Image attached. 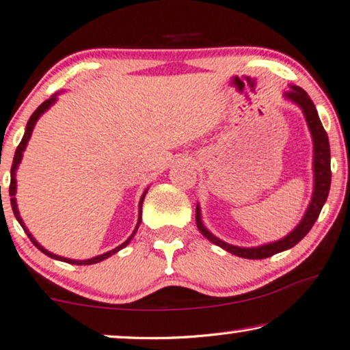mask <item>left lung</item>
<instances>
[{
	"mask_svg": "<svg viewBox=\"0 0 350 350\" xmlns=\"http://www.w3.org/2000/svg\"><path fill=\"white\" fill-rule=\"evenodd\" d=\"M284 98L287 100H292L293 104H297L298 107L303 110L308 128H310V133L312 135V144H314V159H312L314 191L311 197V204L308 206V210L305 213V216H303V219L300 221V224H298L291 234L278 241L267 243V245L256 246V247H240V246L229 245V243L222 241L217 237L213 235L211 232L204 226V222H202L199 205H197L196 208V224H197V229L200 230V234L204 235L206 240L215 243L216 246L229 251L230 254L243 257V259H265V257H271L273 254H278V252L281 251L291 250V247L295 246L298 241H301L303 237L311 230L314 222L317 221L319 215H321L322 206L325 204L328 197V191H330V183H332L330 144H328V135L325 133V129H323L321 120H319L316 105H314L306 91L300 87H295V85H291V90L286 91Z\"/></svg>",
	"mask_w": 350,
	"mask_h": 350,
	"instance_id": "obj_1",
	"label": "left lung"
}]
</instances>
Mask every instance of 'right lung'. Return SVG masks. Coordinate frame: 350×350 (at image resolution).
Listing matches in <instances>:
<instances>
[{
    "instance_id": "obj_1",
    "label": "right lung",
    "mask_w": 350,
    "mask_h": 350,
    "mask_svg": "<svg viewBox=\"0 0 350 350\" xmlns=\"http://www.w3.org/2000/svg\"><path fill=\"white\" fill-rule=\"evenodd\" d=\"M55 100H57V94H53L52 98H50V99L44 100V103L40 104L36 110H34V113H33L31 116H29V120H28V123H27V129H25L23 139H22V142H20V144H18L17 150H15L14 161H12V167H11V185H9V196H11V205H12V211H14L15 217H17V221L20 222V226L23 227L25 234L28 235V238H29V240H31L33 245L36 246L39 251H42L45 256L52 257V259H57V260H63V262L72 263V265H91V263H98V262H100V260L107 259V257L113 256L115 252H118L120 250H123L124 246H128V245H129V241L133 240V237L135 235V232H137V229H139V224H140V219H142V204H144V199H145L146 191H148V189H146V191L144 192V194H142V197H140V202H139V222H137V226H135V229H134V232H133V235H131V237L128 238V240H126L124 243H121V245H120L118 247H115V250L109 251V252H104V254H100V256L91 257V259H87V260H72V259H66V257H62V256L53 254V252H50V251L45 250V247L40 246L39 243H38L36 240H34V237H33L31 234H29V230H28L27 227H25V224H23L22 217H20V213H18V208H17V200H15V192H17V180H15V172H17V169H18V164H20V161H22L23 151H25V148H27V144H28L29 137H31V133H33L34 126H36V121L40 118V115H42L44 112H47V110L50 109V105H53V104H55Z\"/></svg>"
}]
</instances>
